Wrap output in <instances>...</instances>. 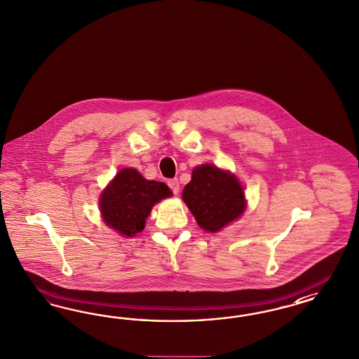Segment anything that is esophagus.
I'll list each match as a JSON object with an SVG mask.
<instances>
[{
    "label": "esophagus",
    "mask_w": 359,
    "mask_h": 359,
    "mask_svg": "<svg viewBox=\"0 0 359 359\" xmlns=\"http://www.w3.org/2000/svg\"><path fill=\"white\" fill-rule=\"evenodd\" d=\"M168 186L170 187V190H172L173 194H178V191H180V184H178V180H177V178L169 180V181H168Z\"/></svg>",
    "instance_id": "1"
}]
</instances>
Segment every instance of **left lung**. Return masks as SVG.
<instances>
[{
  "label": "left lung",
  "instance_id": "left-lung-1",
  "mask_svg": "<svg viewBox=\"0 0 359 359\" xmlns=\"http://www.w3.org/2000/svg\"><path fill=\"white\" fill-rule=\"evenodd\" d=\"M182 198L198 224L206 231H219L239 218L245 208L243 187L239 181L210 163L193 170Z\"/></svg>",
  "mask_w": 359,
  "mask_h": 359
}]
</instances>
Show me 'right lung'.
<instances>
[{
    "mask_svg": "<svg viewBox=\"0 0 359 359\" xmlns=\"http://www.w3.org/2000/svg\"><path fill=\"white\" fill-rule=\"evenodd\" d=\"M172 191L163 182L148 181L136 169L120 170L100 197V210L107 226L126 236H135L145 227L154 203Z\"/></svg>",
    "mask_w": 359,
    "mask_h": 359,
    "instance_id": "add662e5",
    "label": "right lung"
}]
</instances>
